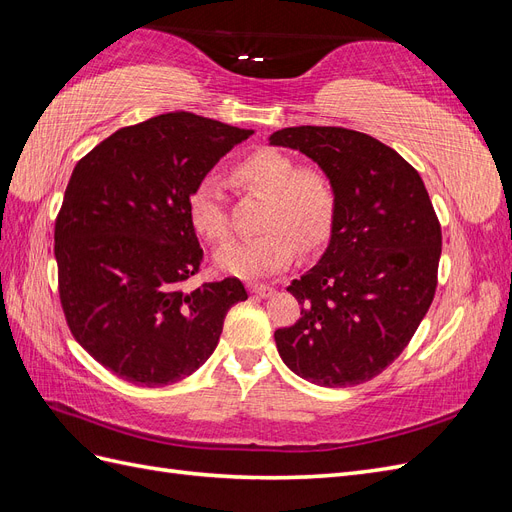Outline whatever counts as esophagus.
<instances>
[{
	"instance_id": "esophagus-1",
	"label": "esophagus",
	"mask_w": 512,
	"mask_h": 512,
	"mask_svg": "<svg viewBox=\"0 0 512 512\" xmlns=\"http://www.w3.org/2000/svg\"><path fill=\"white\" fill-rule=\"evenodd\" d=\"M247 290H250L252 294H256V297H271L273 294V288L271 286H265V284H247Z\"/></svg>"
}]
</instances>
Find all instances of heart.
Segmentation results:
<instances>
[{
    "label": "heart",
    "instance_id": "obj_1",
    "mask_svg": "<svg viewBox=\"0 0 512 512\" xmlns=\"http://www.w3.org/2000/svg\"><path fill=\"white\" fill-rule=\"evenodd\" d=\"M230 181L241 192L265 196L258 237L230 243L215 256V265L230 275L260 277L288 267L301 252L327 243L337 196L329 175L318 166H299L288 153L260 147L230 170ZM190 220L198 235L211 243L230 237L226 198L218 179L205 177L190 196Z\"/></svg>",
    "mask_w": 512,
    "mask_h": 512
}]
</instances>
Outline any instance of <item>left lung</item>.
Masks as SVG:
<instances>
[{
	"label": "left lung",
	"instance_id": "8db88e82",
	"mask_svg": "<svg viewBox=\"0 0 512 512\" xmlns=\"http://www.w3.org/2000/svg\"><path fill=\"white\" fill-rule=\"evenodd\" d=\"M269 141L312 158L337 196L327 250L288 286L301 316L275 331L277 352L318 386L367 382L404 352L436 294L442 230L425 183L363 132L299 126Z\"/></svg>",
	"mask_w": 512,
	"mask_h": 512
}]
</instances>
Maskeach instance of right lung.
Masks as SVG:
<instances>
[{"label": "right lung", "instance_id": "1", "mask_svg": "<svg viewBox=\"0 0 512 512\" xmlns=\"http://www.w3.org/2000/svg\"><path fill=\"white\" fill-rule=\"evenodd\" d=\"M254 132L194 113L121 128L74 166L55 220L59 299L94 359L138 386H166L203 365L228 309L247 299L237 277L188 290L203 247L190 196Z\"/></svg>", "mask_w": 512, "mask_h": 512}]
</instances>
